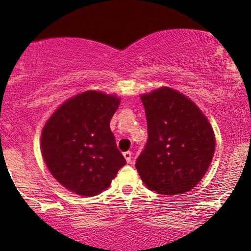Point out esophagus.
Masks as SVG:
<instances>
[{"label": "esophagus", "instance_id": "esophagus-1", "mask_svg": "<svg viewBox=\"0 0 251 251\" xmlns=\"http://www.w3.org/2000/svg\"><path fill=\"white\" fill-rule=\"evenodd\" d=\"M123 156H125V159H126V162H128V163L131 162V152H130V151L123 153Z\"/></svg>", "mask_w": 251, "mask_h": 251}]
</instances>
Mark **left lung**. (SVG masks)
<instances>
[{
  "instance_id": "1",
  "label": "left lung",
  "mask_w": 251,
  "mask_h": 251,
  "mask_svg": "<svg viewBox=\"0 0 251 251\" xmlns=\"http://www.w3.org/2000/svg\"><path fill=\"white\" fill-rule=\"evenodd\" d=\"M140 99L149 135L136 161L140 178L159 194L191 191L214 156L216 140L210 123L193 101L174 89H156Z\"/></svg>"
}]
</instances>
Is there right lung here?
<instances>
[{
    "instance_id": "add662e5",
    "label": "right lung",
    "mask_w": 251,
    "mask_h": 251,
    "mask_svg": "<svg viewBox=\"0 0 251 251\" xmlns=\"http://www.w3.org/2000/svg\"><path fill=\"white\" fill-rule=\"evenodd\" d=\"M116 96L85 91L64 102L44 126L41 149L52 176L83 197L106 190L126 159L109 128Z\"/></svg>"
}]
</instances>
